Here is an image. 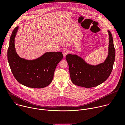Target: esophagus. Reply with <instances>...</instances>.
I'll list each match as a JSON object with an SVG mask.
<instances>
[{
    "instance_id": "obj_1",
    "label": "esophagus",
    "mask_w": 125,
    "mask_h": 125,
    "mask_svg": "<svg viewBox=\"0 0 125 125\" xmlns=\"http://www.w3.org/2000/svg\"><path fill=\"white\" fill-rule=\"evenodd\" d=\"M62 53H63V54L64 56L65 57V56H66V55L69 53V51L68 50H67V49H64V50H63Z\"/></svg>"
}]
</instances>
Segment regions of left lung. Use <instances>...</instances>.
I'll return each instance as SVG.
<instances>
[{
	"label": "left lung",
	"instance_id": "left-lung-1",
	"mask_svg": "<svg viewBox=\"0 0 125 125\" xmlns=\"http://www.w3.org/2000/svg\"><path fill=\"white\" fill-rule=\"evenodd\" d=\"M108 55L105 61L97 65L86 63L77 55L68 54L66 59L68 63L70 78L75 85L90 88L105 82L111 74L115 59V49L112 35L109 31Z\"/></svg>",
	"mask_w": 125,
	"mask_h": 125
}]
</instances>
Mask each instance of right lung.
<instances>
[{"mask_svg":"<svg viewBox=\"0 0 125 125\" xmlns=\"http://www.w3.org/2000/svg\"><path fill=\"white\" fill-rule=\"evenodd\" d=\"M18 27L12 32L7 50V58L11 72L21 84L31 88H41L52 82L55 68L63 57L62 52H46L32 60L20 58L15 50V37Z\"/></svg>","mask_w":125,"mask_h":125,"instance_id":"right-lung-1","label":"right lung"}]
</instances>
